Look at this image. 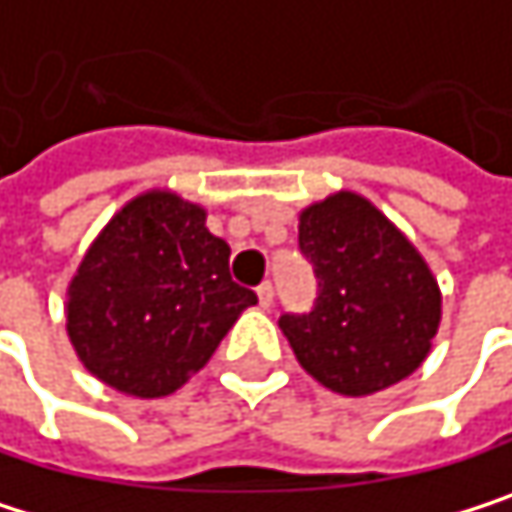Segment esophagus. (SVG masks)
Instances as JSON below:
<instances>
[{
    "label": "esophagus",
    "mask_w": 512,
    "mask_h": 512,
    "mask_svg": "<svg viewBox=\"0 0 512 512\" xmlns=\"http://www.w3.org/2000/svg\"><path fill=\"white\" fill-rule=\"evenodd\" d=\"M256 295H259V307L268 310V307L274 304V286H271V283H262V286L256 289Z\"/></svg>",
    "instance_id": "34e87169"
}]
</instances>
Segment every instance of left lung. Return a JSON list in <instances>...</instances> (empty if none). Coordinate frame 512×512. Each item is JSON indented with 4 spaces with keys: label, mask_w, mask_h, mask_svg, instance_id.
<instances>
[{
    "label": "left lung",
    "mask_w": 512,
    "mask_h": 512,
    "mask_svg": "<svg viewBox=\"0 0 512 512\" xmlns=\"http://www.w3.org/2000/svg\"><path fill=\"white\" fill-rule=\"evenodd\" d=\"M319 295L280 316L298 365L326 389L365 398L407 380L431 353L440 286L410 238L365 196L341 189L298 214Z\"/></svg>",
    "instance_id": "left-lung-1"
}]
</instances>
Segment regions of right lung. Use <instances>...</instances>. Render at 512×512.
Segmentation results:
<instances>
[{
	"mask_svg": "<svg viewBox=\"0 0 512 512\" xmlns=\"http://www.w3.org/2000/svg\"><path fill=\"white\" fill-rule=\"evenodd\" d=\"M205 220L202 205L147 189L87 247L66 289V332L105 386L132 398L177 392L256 304Z\"/></svg>",
	"mask_w": 512,
	"mask_h": 512,
	"instance_id": "add662e5",
	"label": "right lung"
}]
</instances>
